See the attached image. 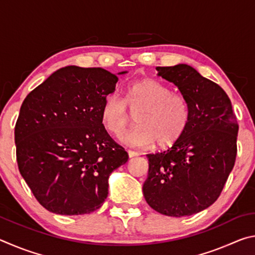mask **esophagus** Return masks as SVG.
I'll return each instance as SVG.
<instances>
[{
	"mask_svg": "<svg viewBox=\"0 0 255 255\" xmlns=\"http://www.w3.org/2000/svg\"><path fill=\"white\" fill-rule=\"evenodd\" d=\"M128 155H129V157H136V156H138V153L135 152V150L128 149Z\"/></svg>",
	"mask_w": 255,
	"mask_h": 255,
	"instance_id": "1",
	"label": "esophagus"
}]
</instances>
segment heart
I'll list each match as a JSON object with an SVG mask.
<instances>
[{"label": "heart", "mask_w": 255, "mask_h": 255, "mask_svg": "<svg viewBox=\"0 0 255 255\" xmlns=\"http://www.w3.org/2000/svg\"><path fill=\"white\" fill-rule=\"evenodd\" d=\"M126 100L117 92L106 97L101 108V120L107 131L120 136L136 115L137 126L124 137L137 147H158L174 144L187 129L191 110L187 99L173 93L169 86L153 79H143L127 88ZM128 105L130 113L127 106Z\"/></svg>", "instance_id": "obj_1"}]
</instances>
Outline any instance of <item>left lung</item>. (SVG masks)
Listing matches in <instances>:
<instances>
[{
    "instance_id": "obj_1",
    "label": "left lung",
    "mask_w": 255,
    "mask_h": 255,
    "mask_svg": "<svg viewBox=\"0 0 255 255\" xmlns=\"http://www.w3.org/2000/svg\"><path fill=\"white\" fill-rule=\"evenodd\" d=\"M178 86L191 116L182 136L165 152L147 154L145 200L157 213L181 217L218 199L233 170L239 124L226 92L187 64L156 67Z\"/></svg>"
}]
</instances>
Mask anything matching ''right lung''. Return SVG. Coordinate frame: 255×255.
I'll list each match as a JSON object with an SVG mask.
<instances>
[{
  "instance_id": "1",
  "label": "right lung",
  "mask_w": 255,
  "mask_h": 255,
  "mask_svg": "<svg viewBox=\"0 0 255 255\" xmlns=\"http://www.w3.org/2000/svg\"><path fill=\"white\" fill-rule=\"evenodd\" d=\"M117 82L101 67L66 66L22 102L14 128L16 162L34 198L51 213L100 208L110 174L128 161L101 120L103 101Z\"/></svg>"
}]
</instances>
